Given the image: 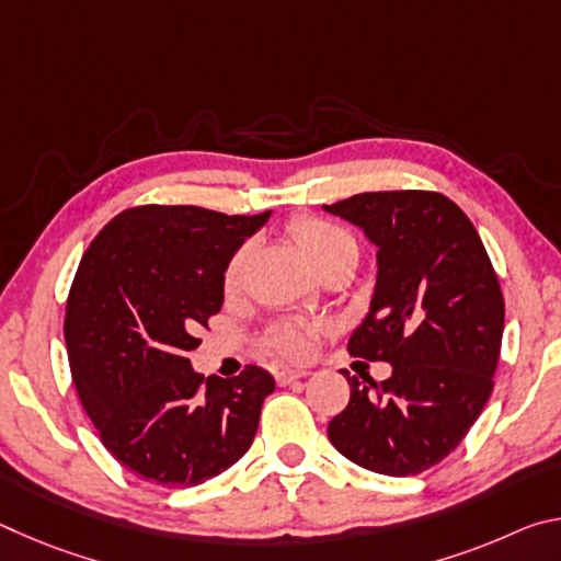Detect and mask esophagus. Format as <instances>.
Here are the masks:
<instances>
[{"label": "esophagus", "instance_id": "esophagus-1", "mask_svg": "<svg viewBox=\"0 0 561 561\" xmlns=\"http://www.w3.org/2000/svg\"><path fill=\"white\" fill-rule=\"evenodd\" d=\"M304 376H309V371H304V368H277V371H274V378H277L279 386H289Z\"/></svg>", "mask_w": 561, "mask_h": 561}]
</instances>
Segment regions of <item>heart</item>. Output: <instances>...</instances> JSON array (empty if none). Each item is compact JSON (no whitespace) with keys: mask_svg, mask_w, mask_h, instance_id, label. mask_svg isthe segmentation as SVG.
Returning <instances> with one entry per match:
<instances>
[{"mask_svg":"<svg viewBox=\"0 0 561 561\" xmlns=\"http://www.w3.org/2000/svg\"><path fill=\"white\" fill-rule=\"evenodd\" d=\"M291 237L294 242L299 244L314 270L319 272L327 262L341 257L351 250H356L354 237L341 230V227L317 220V217H301V220L291 222ZM242 270H244V250H237L230 260L225 264L222 272V287L225 291H234L242 282ZM314 334L317 329L307 324V321H282V324L272 327L264 336V346L272 354L289 360H301L311 354V346H314Z\"/></svg>","mask_w":561,"mask_h":561,"instance_id":"b5f03b06","label":"heart"}]
</instances>
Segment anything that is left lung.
<instances>
[{
    "label": "left lung",
    "mask_w": 561,
    "mask_h": 561,
    "mask_svg": "<svg viewBox=\"0 0 561 561\" xmlns=\"http://www.w3.org/2000/svg\"><path fill=\"white\" fill-rule=\"evenodd\" d=\"M324 210L378 250L371 307L348 351L393 368L368 386L344 371L351 398L329 440L366 470L417 474L458 448L492 393L505 329L497 274L468 215L440 193H360Z\"/></svg>",
    "instance_id": "obj_1"
}]
</instances>
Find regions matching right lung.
<instances>
[{"instance_id": "add662e5", "label": "right lung", "mask_w": 561, "mask_h": 561, "mask_svg": "<svg viewBox=\"0 0 561 561\" xmlns=\"http://www.w3.org/2000/svg\"><path fill=\"white\" fill-rule=\"evenodd\" d=\"M270 215L130 207L83 252L64 319L71 376L106 450L138 478L195 488L250 450L274 378L247 366L205 381L187 354L222 307L227 260Z\"/></svg>"}]
</instances>
